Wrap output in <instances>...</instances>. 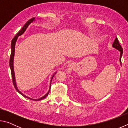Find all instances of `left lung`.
<instances>
[{"instance_id": "8db88e82", "label": "left lung", "mask_w": 128, "mask_h": 128, "mask_svg": "<svg viewBox=\"0 0 128 128\" xmlns=\"http://www.w3.org/2000/svg\"><path fill=\"white\" fill-rule=\"evenodd\" d=\"M112 46H113L114 48H115L116 49H118V50H119L120 51V62H121V56H122V52H123V51H122V48L121 47V45L120 44V43H119V42H118V38H116L115 40H114V42L113 43V44H112Z\"/></svg>"}]
</instances>
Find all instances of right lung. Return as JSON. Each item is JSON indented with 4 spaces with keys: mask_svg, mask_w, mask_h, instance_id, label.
<instances>
[{
    "mask_svg": "<svg viewBox=\"0 0 128 128\" xmlns=\"http://www.w3.org/2000/svg\"><path fill=\"white\" fill-rule=\"evenodd\" d=\"M34 17H33V18H32L31 19H30V20L27 21V22L24 25V26L22 27V29H21V30H20L18 33H17V34L16 36H14V37L12 39V42H11V54H10V70H11V74H12V82H13V84H14V88H16V90L21 95H22L24 97H25V98H26L30 99V100H42V99H44L48 95V94H49V92H50V88H51V81H52V80L53 77H54V76L51 78V83H50V90L48 91V92L47 93L46 95H44V96L42 98H40V99H32V98H30L29 97H28L25 95L24 94H23L22 92H21L20 91L18 90V88H17V86H16V82H15V78H14V48H15V44H16V42L17 40V39L18 38V36H21V34L24 33V32L25 31L27 27L28 26V25H29L30 23L32 22H33V21L34 20Z\"/></svg>",
    "mask_w": 128,
    "mask_h": 128,
    "instance_id": "add662e5",
    "label": "right lung"
}]
</instances>
